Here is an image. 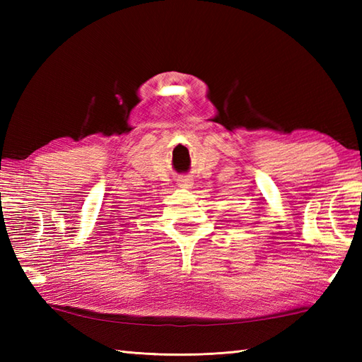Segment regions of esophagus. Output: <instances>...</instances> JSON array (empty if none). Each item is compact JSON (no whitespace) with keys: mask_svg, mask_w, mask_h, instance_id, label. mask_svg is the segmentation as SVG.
Instances as JSON below:
<instances>
[{"mask_svg":"<svg viewBox=\"0 0 362 362\" xmlns=\"http://www.w3.org/2000/svg\"><path fill=\"white\" fill-rule=\"evenodd\" d=\"M179 185L182 188H189L191 185H193V182H191V179H188V177H180L179 179Z\"/></svg>","mask_w":362,"mask_h":362,"instance_id":"1","label":"esophagus"}]
</instances>
